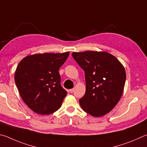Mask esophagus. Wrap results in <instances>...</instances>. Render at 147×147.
<instances>
[{"instance_id": "1", "label": "esophagus", "mask_w": 147, "mask_h": 147, "mask_svg": "<svg viewBox=\"0 0 147 147\" xmlns=\"http://www.w3.org/2000/svg\"><path fill=\"white\" fill-rule=\"evenodd\" d=\"M68 92H70V93H73V92H74V89H69V90H68Z\"/></svg>"}]
</instances>
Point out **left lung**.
Segmentation results:
<instances>
[{"label":"left lung","mask_w":147,"mask_h":147,"mask_svg":"<svg viewBox=\"0 0 147 147\" xmlns=\"http://www.w3.org/2000/svg\"><path fill=\"white\" fill-rule=\"evenodd\" d=\"M72 56L85 72L86 90L79 100L81 107L92 116L105 115L118 103L123 92L124 67L105 51L74 52Z\"/></svg>","instance_id":"1"}]
</instances>
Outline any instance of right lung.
<instances>
[{"mask_svg":"<svg viewBox=\"0 0 147 147\" xmlns=\"http://www.w3.org/2000/svg\"><path fill=\"white\" fill-rule=\"evenodd\" d=\"M69 55V52L35 54L18 63L15 84L22 99L34 113L47 115L60 108L67 92L61 86L58 71Z\"/></svg>","mask_w":147,"mask_h":147,"instance_id":"obj_1","label":"right lung"}]
</instances>
